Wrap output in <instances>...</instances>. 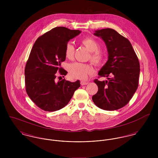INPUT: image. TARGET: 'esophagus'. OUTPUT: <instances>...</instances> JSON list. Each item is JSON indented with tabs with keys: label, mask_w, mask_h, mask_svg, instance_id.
Returning a JSON list of instances; mask_svg holds the SVG:
<instances>
[{
	"label": "esophagus",
	"mask_w": 158,
	"mask_h": 158,
	"mask_svg": "<svg viewBox=\"0 0 158 158\" xmlns=\"http://www.w3.org/2000/svg\"><path fill=\"white\" fill-rule=\"evenodd\" d=\"M80 83H81V85L82 86H84V85H88V84L89 83V82H88V81H81Z\"/></svg>",
	"instance_id": "obj_1"
}]
</instances>
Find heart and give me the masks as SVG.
Listing matches in <instances>:
<instances>
[{"label":"heart","instance_id":"1","mask_svg":"<svg viewBox=\"0 0 158 158\" xmlns=\"http://www.w3.org/2000/svg\"><path fill=\"white\" fill-rule=\"evenodd\" d=\"M82 44L85 45L90 52L89 59L95 65L99 66L103 63L105 58L104 53L99 50L98 43L93 38H85L81 40ZM75 52L74 46L71 43H68L65 47L64 53L66 57L69 60H72L73 57ZM69 74L73 79L85 80L88 77L94 72L92 66L86 63L78 62L73 63L69 66Z\"/></svg>","mask_w":158,"mask_h":158}]
</instances>
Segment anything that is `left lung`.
<instances>
[{
    "label": "left lung",
    "mask_w": 158,
    "mask_h": 158,
    "mask_svg": "<svg viewBox=\"0 0 158 158\" xmlns=\"http://www.w3.org/2000/svg\"><path fill=\"white\" fill-rule=\"evenodd\" d=\"M105 41L108 60L98 72L107 81L94 80L97 92L92 97L95 105L106 111L120 109L127 105L139 85L140 64L130 41L112 28L95 31Z\"/></svg>",
    "instance_id": "obj_1"
}]
</instances>
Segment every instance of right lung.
Here are the masks:
<instances>
[{
    "mask_svg": "<svg viewBox=\"0 0 158 158\" xmlns=\"http://www.w3.org/2000/svg\"><path fill=\"white\" fill-rule=\"evenodd\" d=\"M80 33L56 27L40 36L31 50L25 68V90L32 102L45 111L64 108L80 86L79 80L70 82L62 79L61 75L64 78L68 72L61 68L66 60V45Z\"/></svg>",
    "mask_w": 158,
    "mask_h": 158,
    "instance_id": "add662e5",
    "label": "right lung"
}]
</instances>
